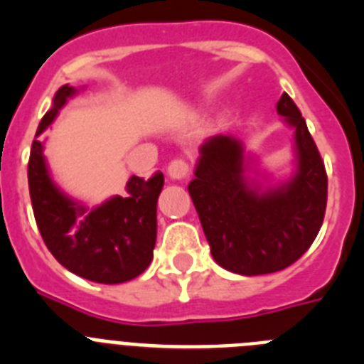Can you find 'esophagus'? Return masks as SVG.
I'll return each instance as SVG.
<instances>
[{
  "label": "esophagus",
  "mask_w": 364,
  "mask_h": 364,
  "mask_svg": "<svg viewBox=\"0 0 364 364\" xmlns=\"http://www.w3.org/2000/svg\"><path fill=\"white\" fill-rule=\"evenodd\" d=\"M189 171H191V167H189L188 160L184 159L171 160V164L167 166V175L173 180H184L189 175Z\"/></svg>",
  "instance_id": "34e87169"
}]
</instances>
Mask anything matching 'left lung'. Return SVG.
I'll return each instance as SVG.
<instances>
[{
	"label": "left lung",
	"instance_id": "obj_1",
	"mask_svg": "<svg viewBox=\"0 0 364 364\" xmlns=\"http://www.w3.org/2000/svg\"><path fill=\"white\" fill-rule=\"evenodd\" d=\"M277 112L295 127L299 169L288 184L259 195L244 182L239 140L218 134L200 147L188 188L213 259L240 275L294 264L315 240L326 211V169L306 122L286 92Z\"/></svg>",
	"mask_w": 364,
	"mask_h": 364
}]
</instances>
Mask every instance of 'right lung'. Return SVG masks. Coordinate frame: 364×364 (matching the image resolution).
<instances>
[{"mask_svg": "<svg viewBox=\"0 0 364 364\" xmlns=\"http://www.w3.org/2000/svg\"><path fill=\"white\" fill-rule=\"evenodd\" d=\"M73 95L74 89L69 85L56 92L54 107L41 118L36 136ZM162 186V173L149 180L131 176L125 197H114L87 211L53 184L45 167L43 146L40 140L32 142L28 191L41 239L63 268L87 281L120 284L138 277L149 266L156 242V200Z\"/></svg>", "mask_w": 364, "mask_h": 364, "instance_id": "right-lung-1", "label": "right lung"}]
</instances>
